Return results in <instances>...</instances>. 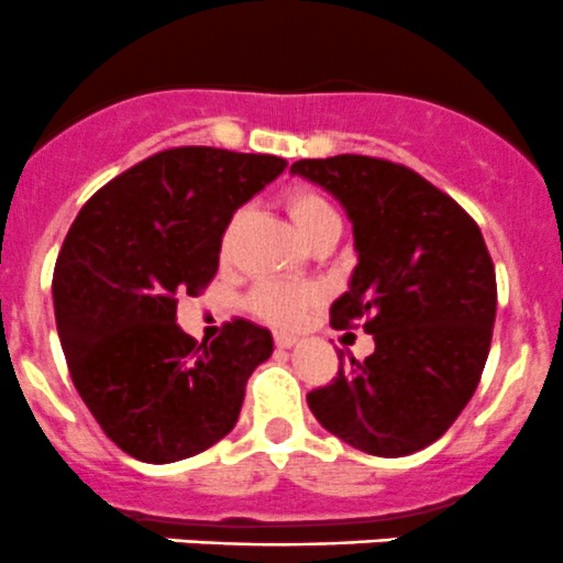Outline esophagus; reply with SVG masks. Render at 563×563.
Returning <instances> with one entry per match:
<instances>
[{
    "mask_svg": "<svg viewBox=\"0 0 563 563\" xmlns=\"http://www.w3.org/2000/svg\"><path fill=\"white\" fill-rule=\"evenodd\" d=\"M298 342V336H292V333H274V344L276 347H282V350H287V347H292V344Z\"/></svg>",
    "mask_w": 563,
    "mask_h": 563,
    "instance_id": "esophagus-1",
    "label": "esophagus"
}]
</instances>
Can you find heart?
Masks as SVG:
<instances>
[{
	"label": "heart",
	"mask_w": 563,
	"mask_h": 563,
	"mask_svg": "<svg viewBox=\"0 0 563 563\" xmlns=\"http://www.w3.org/2000/svg\"><path fill=\"white\" fill-rule=\"evenodd\" d=\"M282 208L287 210L289 221L295 224V230L306 238L309 243L320 241L325 235H339L342 230V219H339L336 208L322 197L320 191L309 186H289L282 194ZM243 221L246 213L235 210V213L227 219L224 230L219 235V257L221 263H230L235 257L238 241H241ZM317 303V289L306 287V284L295 282H282V279H263L252 287L249 292L246 306L254 317H260L263 322L276 328H292L298 325L300 317Z\"/></svg>",
	"instance_id": "1"
}]
</instances>
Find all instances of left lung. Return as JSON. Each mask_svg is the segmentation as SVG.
I'll list each match as a JSON object with an SVG mask.
<instances>
[{
  "label": "left lung",
  "mask_w": 563,
  "mask_h": 563,
  "mask_svg": "<svg viewBox=\"0 0 563 563\" xmlns=\"http://www.w3.org/2000/svg\"><path fill=\"white\" fill-rule=\"evenodd\" d=\"M292 172L328 188L353 219L358 265L331 325L375 339L369 358L339 355L336 377L306 402L361 452H419L463 413L493 342L498 287L482 230L405 164L333 155L295 161Z\"/></svg>",
  "instance_id": "8db88e82"
}]
</instances>
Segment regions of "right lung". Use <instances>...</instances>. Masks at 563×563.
I'll list each match as a JSON object with an SVG mask.
<instances>
[{
    "label": "right lung",
    "instance_id": "add662e5",
    "mask_svg": "<svg viewBox=\"0 0 563 563\" xmlns=\"http://www.w3.org/2000/svg\"><path fill=\"white\" fill-rule=\"evenodd\" d=\"M287 169L279 155L172 147L87 199L54 265L70 377L100 430L142 463H177L235 427L246 383L274 353L235 317L210 344L175 322L177 300L219 271L227 219Z\"/></svg>",
    "mask_w": 563,
    "mask_h": 563
}]
</instances>
